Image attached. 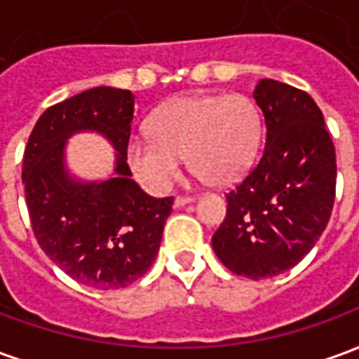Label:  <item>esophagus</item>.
<instances>
[{
    "label": "esophagus",
    "mask_w": 359,
    "mask_h": 359,
    "mask_svg": "<svg viewBox=\"0 0 359 359\" xmlns=\"http://www.w3.org/2000/svg\"><path fill=\"white\" fill-rule=\"evenodd\" d=\"M194 202V198H190V196H177L175 198V208H184L187 203Z\"/></svg>",
    "instance_id": "obj_1"
}]
</instances>
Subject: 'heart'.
<instances>
[{
    "label": "heart",
    "instance_id": "heart-1",
    "mask_svg": "<svg viewBox=\"0 0 359 359\" xmlns=\"http://www.w3.org/2000/svg\"><path fill=\"white\" fill-rule=\"evenodd\" d=\"M148 130L126 144V163L149 192L171 188L184 156L205 182L231 187L256 161L262 115L248 95H184L159 105Z\"/></svg>",
    "mask_w": 359,
    "mask_h": 359
}]
</instances>
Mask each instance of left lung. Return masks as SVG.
I'll use <instances>...</instances> for the list:
<instances>
[{
	"mask_svg": "<svg viewBox=\"0 0 359 359\" xmlns=\"http://www.w3.org/2000/svg\"><path fill=\"white\" fill-rule=\"evenodd\" d=\"M254 100L265 118L259 163L226 194V217L211 246L221 264L252 280L292 269L331 217L337 156L311 95L262 79Z\"/></svg>",
	"mask_w": 359,
	"mask_h": 359,
	"instance_id": "left-lung-1",
	"label": "left lung"
}]
</instances>
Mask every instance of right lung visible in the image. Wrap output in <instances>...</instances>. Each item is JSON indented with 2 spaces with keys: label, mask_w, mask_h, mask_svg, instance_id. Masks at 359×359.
I'll return each instance as SVG.
<instances>
[{
  "label": "right lung",
  "mask_w": 359,
  "mask_h": 359,
  "mask_svg": "<svg viewBox=\"0 0 359 359\" xmlns=\"http://www.w3.org/2000/svg\"><path fill=\"white\" fill-rule=\"evenodd\" d=\"M134 118L130 90L97 86L43 111L22 161L32 231L69 277L97 290L133 285L156 262L172 198H151L133 180L126 144ZM102 133L116 149L109 180L82 181L66 167L73 133Z\"/></svg>",
  "instance_id": "right-lung-1"
}]
</instances>
